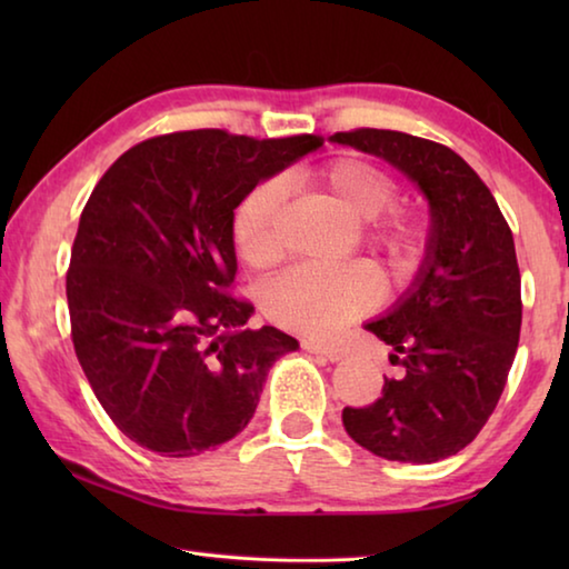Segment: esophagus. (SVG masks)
I'll list each match as a JSON object with an SVG mask.
<instances>
[{
	"instance_id": "esophagus-1",
	"label": "esophagus",
	"mask_w": 569,
	"mask_h": 569,
	"mask_svg": "<svg viewBox=\"0 0 569 569\" xmlns=\"http://www.w3.org/2000/svg\"><path fill=\"white\" fill-rule=\"evenodd\" d=\"M301 346H303V349H306L308 353L323 356V359H329V361H341V359H343V351L339 349V346H333V343H321V341H303Z\"/></svg>"
}]
</instances>
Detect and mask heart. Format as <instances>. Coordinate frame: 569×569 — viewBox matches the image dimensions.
Segmentation results:
<instances>
[{
    "mask_svg": "<svg viewBox=\"0 0 569 569\" xmlns=\"http://www.w3.org/2000/svg\"><path fill=\"white\" fill-rule=\"evenodd\" d=\"M316 180L339 203L366 220V243L387 258L393 276H409L427 248L421 218L403 208L389 209L399 198V182L373 162L341 156L316 168ZM286 190L278 178L250 188L233 213V243L250 268H268L281 258L278 216ZM381 298V278L371 266H293L263 286V313L281 329L326 339L361 319Z\"/></svg>",
    "mask_w": 569,
    "mask_h": 569,
    "instance_id": "heart-1",
    "label": "heart"
}]
</instances>
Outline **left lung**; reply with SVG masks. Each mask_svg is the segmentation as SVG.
<instances>
[{
    "instance_id": "left-lung-1",
    "label": "left lung",
    "mask_w": 569,
    "mask_h": 569,
    "mask_svg": "<svg viewBox=\"0 0 569 569\" xmlns=\"http://www.w3.org/2000/svg\"><path fill=\"white\" fill-rule=\"evenodd\" d=\"M331 140L389 160L429 198L421 276L389 316L366 323L391 346L401 377L383 381L369 407H346L341 419L377 457L431 465L479 435L512 369L522 326L512 230L485 180L441 142L377 128Z\"/></svg>"
}]
</instances>
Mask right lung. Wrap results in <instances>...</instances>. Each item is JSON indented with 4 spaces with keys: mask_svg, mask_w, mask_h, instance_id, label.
<instances>
[{
    "mask_svg": "<svg viewBox=\"0 0 569 569\" xmlns=\"http://www.w3.org/2000/svg\"><path fill=\"white\" fill-rule=\"evenodd\" d=\"M323 146L321 134L186 130L112 162L80 216L67 306L77 361L124 437L162 457L233 439L293 336L243 329L233 296V210L258 180Z\"/></svg>",
    "mask_w": 569,
    "mask_h": 569,
    "instance_id": "add662e5",
    "label": "right lung"
}]
</instances>
